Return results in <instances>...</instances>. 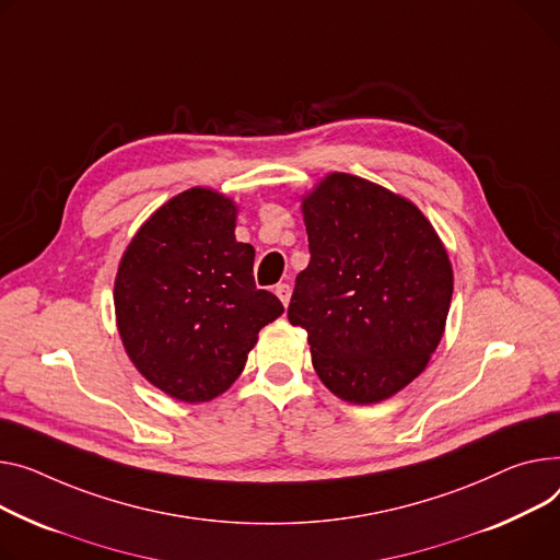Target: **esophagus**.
<instances>
[{
	"label": "esophagus",
	"mask_w": 560,
	"mask_h": 560,
	"mask_svg": "<svg viewBox=\"0 0 560 560\" xmlns=\"http://www.w3.org/2000/svg\"><path fill=\"white\" fill-rule=\"evenodd\" d=\"M275 292H277L279 300L283 302V306H288V302H290V294H292V288H290L288 283H279V285L275 288Z\"/></svg>",
	"instance_id": "34e87169"
}]
</instances>
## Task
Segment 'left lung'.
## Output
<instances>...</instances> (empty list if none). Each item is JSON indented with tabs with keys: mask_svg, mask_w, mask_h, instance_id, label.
Instances as JSON below:
<instances>
[{
	"mask_svg": "<svg viewBox=\"0 0 560 560\" xmlns=\"http://www.w3.org/2000/svg\"><path fill=\"white\" fill-rule=\"evenodd\" d=\"M311 264L288 319L308 332L322 383L349 402H378L434 353L453 268L425 215L355 175L332 173L304 200Z\"/></svg>",
	"mask_w": 560,
	"mask_h": 560,
	"instance_id": "left-lung-1",
	"label": "left lung"
}]
</instances>
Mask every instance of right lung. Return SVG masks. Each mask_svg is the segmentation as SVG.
Here are the masks:
<instances>
[{
    "label": "right lung",
    "instance_id": "obj_1",
    "mask_svg": "<svg viewBox=\"0 0 560 560\" xmlns=\"http://www.w3.org/2000/svg\"><path fill=\"white\" fill-rule=\"evenodd\" d=\"M236 207L207 189L158 209L115 281L124 347L141 374L184 402L211 400L243 371L283 304L254 283V247L234 236Z\"/></svg>",
    "mask_w": 560,
    "mask_h": 560
}]
</instances>
